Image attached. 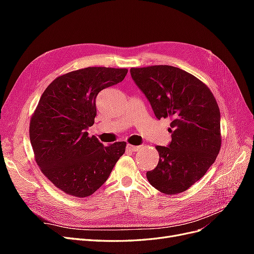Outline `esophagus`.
<instances>
[{"mask_svg":"<svg viewBox=\"0 0 254 254\" xmlns=\"http://www.w3.org/2000/svg\"><path fill=\"white\" fill-rule=\"evenodd\" d=\"M127 148H128L129 150H131V151H137V150H139V149L141 148V146H135V145H130V144H128V145H127Z\"/></svg>","mask_w":254,"mask_h":254,"instance_id":"esophagus-1","label":"esophagus"}]
</instances>
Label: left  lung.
<instances>
[{
  "mask_svg": "<svg viewBox=\"0 0 254 254\" xmlns=\"http://www.w3.org/2000/svg\"><path fill=\"white\" fill-rule=\"evenodd\" d=\"M156 118L172 120V142L157 146L159 162L146 173L151 186L164 194L187 190L202 178L220 149V112L211 90L172 65L130 68Z\"/></svg>",
  "mask_w": 254,
  "mask_h": 254,
  "instance_id": "8db88e82",
  "label": "left lung"
}]
</instances>
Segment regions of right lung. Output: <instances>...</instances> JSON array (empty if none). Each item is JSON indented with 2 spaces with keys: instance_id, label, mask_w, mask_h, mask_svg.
<instances>
[{
  "instance_id": "1",
  "label": "right lung",
  "mask_w": 254,
  "mask_h": 254,
  "mask_svg": "<svg viewBox=\"0 0 254 254\" xmlns=\"http://www.w3.org/2000/svg\"><path fill=\"white\" fill-rule=\"evenodd\" d=\"M127 68L89 66L50 83L30 119L29 139L37 164L65 194L88 197L108 179L126 143L104 146L87 130L94 124L95 99L125 78Z\"/></svg>"
}]
</instances>
